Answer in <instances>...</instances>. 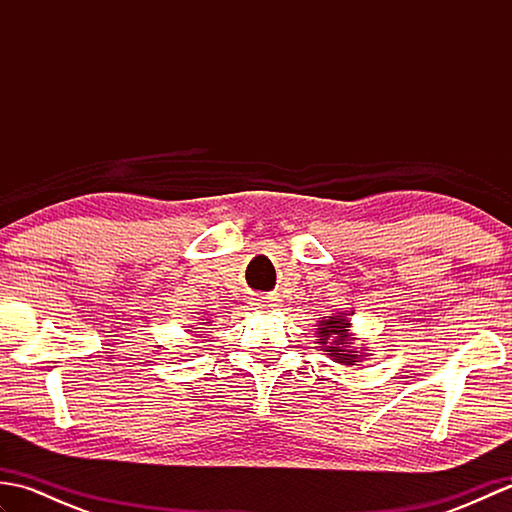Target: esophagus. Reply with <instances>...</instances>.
<instances>
[{
	"label": "esophagus",
	"mask_w": 512,
	"mask_h": 512,
	"mask_svg": "<svg viewBox=\"0 0 512 512\" xmlns=\"http://www.w3.org/2000/svg\"><path fill=\"white\" fill-rule=\"evenodd\" d=\"M259 303H268V301H264V299H259Z\"/></svg>",
	"instance_id": "34e87169"
}]
</instances>
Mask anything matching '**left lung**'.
Returning <instances> with one entry per match:
<instances>
[{"mask_svg":"<svg viewBox=\"0 0 512 512\" xmlns=\"http://www.w3.org/2000/svg\"><path fill=\"white\" fill-rule=\"evenodd\" d=\"M350 323L343 317H330L321 321L319 328V343L321 347H325V352H330V356H334V361L345 363V365H356L358 363V354L354 350H347V341H350Z\"/></svg>","mask_w":512,"mask_h":512,"instance_id":"1","label":"left lung"}]
</instances>
